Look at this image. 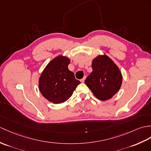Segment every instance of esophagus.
Listing matches in <instances>:
<instances>
[{
    "mask_svg": "<svg viewBox=\"0 0 151 151\" xmlns=\"http://www.w3.org/2000/svg\"><path fill=\"white\" fill-rule=\"evenodd\" d=\"M85 80H86V76H84L82 79L80 80V82H81L82 83H83L84 81H85Z\"/></svg>",
    "mask_w": 151,
    "mask_h": 151,
    "instance_id": "obj_1",
    "label": "esophagus"
}]
</instances>
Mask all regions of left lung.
Returning a JSON list of instances; mask_svg holds the SVG:
<instances>
[{
    "mask_svg": "<svg viewBox=\"0 0 151 151\" xmlns=\"http://www.w3.org/2000/svg\"><path fill=\"white\" fill-rule=\"evenodd\" d=\"M91 66L93 71L86 79V85L100 100L111 99L122 86L123 77L120 69L106 54L94 58Z\"/></svg>",
    "mask_w": 151,
    "mask_h": 151,
    "instance_id": "1",
    "label": "left lung"
}]
</instances>
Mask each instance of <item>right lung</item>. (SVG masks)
Wrapping results in <instances>:
<instances>
[{
    "mask_svg": "<svg viewBox=\"0 0 151 151\" xmlns=\"http://www.w3.org/2000/svg\"><path fill=\"white\" fill-rule=\"evenodd\" d=\"M70 59L60 55L48 63L38 80V88L45 99L53 104H61L71 96L80 83L73 72L69 71Z\"/></svg>",
    "mask_w": 151,
    "mask_h": 151,
    "instance_id": "right-lung-1",
    "label": "right lung"
}]
</instances>
